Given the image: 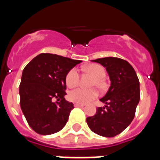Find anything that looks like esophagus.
<instances>
[{"label": "esophagus", "mask_w": 160, "mask_h": 160, "mask_svg": "<svg viewBox=\"0 0 160 160\" xmlns=\"http://www.w3.org/2000/svg\"><path fill=\"white\" fill-rule=\"evenodd\" d=\"M85 105L84 104H78V103H75V107H84Z\"/></svg>", "instance_id": "obj_1"}]
</instances>
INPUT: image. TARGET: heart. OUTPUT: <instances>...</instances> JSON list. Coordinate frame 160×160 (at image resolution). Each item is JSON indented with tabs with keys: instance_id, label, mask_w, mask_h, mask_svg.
Wrapping results in <instances>:
<instances>
[{
	"instance_id": "1",
	"label": "heart",
	"mask_w": 160,
	"mask_h": 160,
	"mask_svg": "<svg viewBox=\"0 0 160 160\" xmlns=\"http://www.w3.org/2000/svg\"><path fill=\"white\" fill-rule=\"evenodd\" d=\"M84 70L95 77V80L91 83V85H96L99 88L104 87L103 79L105 76V69L101 65H97V64H91V65H86L84 68ZM79 80H80V75L76 68L70 69L65 75V84L69 88L75 87L79 84ZM98 95L99 93L95 88H91V89L77 88L70 91L69 94V99L72 102L85 105L95 100Z\"/></svg>"
}]
</instances>
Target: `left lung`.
Returning a JSON list of instances; mask_svg holds the SVG:
<instances>
[{
    "instance_id": "obj_1",
    "label": "left lung",
    "mask_w": 160,
    "mask_h": 160,
    "mask_svg": "<svg viewBox=\"0 0 160 160\" xmlns=\"http://www.w3.org/2000/svg\"><path fill=\"white\" fill-rule=\"evenodd\" d=\"M106 69L110 86L100 99L104 107H98L96 113L86 119L94 133L105 137H114L124 131L134 119L140 99L139 81L135 70L128 61L116 57L92 60Z\"/></svg>"
}]
</instances>
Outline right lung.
Instances as JSON below:
<instances>
[{
	"mask_svg": "<svg viewBox=\"0 0 160 160\" xmlns=\"http://www.w3.org/2000/svg\"><path fill=\"white\" fill-rule=\"evenodd\" d=\"M81 60L41 53L24 68L19 87L21 110L37 134H55L64 128L74 108L65 100V75Z\"/></svg>",
	"mask_w": 160,
	"mask_h": 160,
	"instance_id": "1",
	"label": "right lung"
}]
</instances>
